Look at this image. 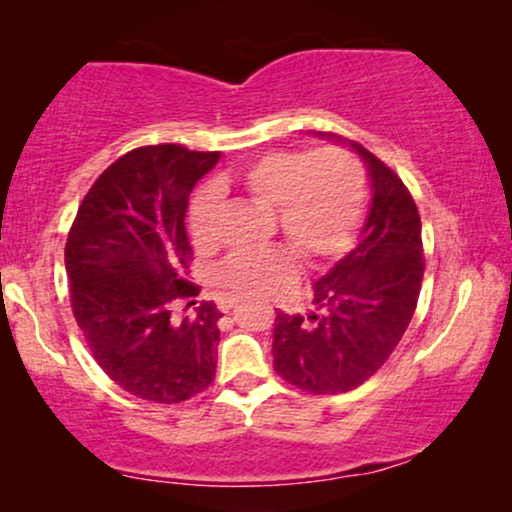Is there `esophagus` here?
Wrapping results in <instances>:
<instances>
[{"mask_svg":"<svg viewBox=\"0 0 512 512\" xmlns=\"http://www.w3.org/2000/svg\"><path fill=\"white\" fill-rule=\"evenodd\" d=\"M238 304V299H227V302L222 304V309H224V313H229V309H234V306Z\"/></svg>","mask_w":512,"mask_h":512,"instance_id":"esophagus-1","label":"esophagus"}]
</instances>
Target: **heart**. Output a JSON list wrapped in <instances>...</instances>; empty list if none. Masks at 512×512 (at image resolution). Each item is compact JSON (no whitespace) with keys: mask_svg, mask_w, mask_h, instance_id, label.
Wrapping results in <instances>:
<instances>
[{"mask_svg":"<svg viewBox=\"0 0 512 512\" xmlns=\"http://www.w3.org/2000/svg\"><path fill=\"white\" fill-rule=\"evenodd\" d=\"M250 199L274 208L278 231L306 264H325L349 248L365 210L367 185L358 159L344 149L271 152L241 173L220 177ZM217 192L203 187L189 208V234L199 250L215 248ZM217 283L234 297L267 295L295 281V264L285 250H238L217 267Z\"/></svg>","mask_w":512,"mask_h":512,"instance_id":"1","label":"heart"}]
</instances>
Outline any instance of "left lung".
Wrapping results in <instances>:
<instances>
[{"label": "left lung", "instance_id": "obj_1", "mask_svg": "<svg viewBox=\"0 0 512 512\" xmlns=\"http://www.w3.org/2000/svg\"><path fill=\"white\" fill-rule=\"evenodd\" d=\"M335 140L365 161L370 210L356 248L313 283L316 309L306 318L276 313L271 346L274 370L316 395L353 391L386 363L424 278L421 217L403 180L358 142Z\"/></svg>", "mask_w": 512, "mask_h": 512}]
</instances>
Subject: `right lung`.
<instances>
[{"label": "right lung", "instance_id": "right-lung-1", "mask_svg": "<svg viewBox=\"0 0 512 512\" xmlns=\"http://www.w3.org/2000/svg\"><path fill=\"white\" fill-rule=\"evenodd\" d=\"M217 161L180 145L133 149L88 189L65 243L72 311L95 363L152 403H182L215 377L222 313L201 302L175 320L170 304L199 295L185 215Z\"/></svg>", "mask_w": 512, "mask_h": 512}]
</instances>
